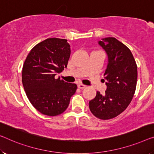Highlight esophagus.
<instances>
[{
    "mask_svg": "<svg viewBox=\"0 0 154 154\" xmlns=\"http://www.w3.org/2000/svg\"><path fill=\"white\" fill-rule=\"evenodd\" d=\"M77 87H78V88H79V89H84V88H86V86H84V85L82 84H79L77 85Z\"/></svg>",
    "mask_w": 154,
    "mask_h": 154,
    "instance_id": "esophagus-1",
    "label": "esophagus"
}]
</instances>
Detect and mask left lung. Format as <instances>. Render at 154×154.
<instances>
[{
	"label": "left lung",
	"instance_id": "8db88e82",
	"mask_svg": "<svg viewBox=\"0 0 154 154\" xmlns=\"http://www.w3.org/2000/svg\"><path fill=\"white\" fill-rule=\"evenodd\" d=\"M98 43L108 56L104 74L107 88L104 95L97 92L89 108L96 118L110 120L122 113L131 102L137 84V65L131 50L116 38H102Z\"/></svg>",
	"mask_w": 154,
	"mask_h": 154
}]
</instances>
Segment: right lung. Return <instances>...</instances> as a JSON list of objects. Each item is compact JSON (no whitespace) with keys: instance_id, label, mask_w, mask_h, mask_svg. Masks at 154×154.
I'll use <instances>...</instances> for the list:
<instances>
[{"instance_id":"obj_1","label":"right lung","mask_w":154,"mask_h":154,"mask_svg":"<svg viewBox=\"0 0 154 154\" xmlns=\"http://www.w3.org/2000/svg\"><path fill=\"white\" fill-rule=\"evenodd\" d=\"M70 56L67 40L58 38L41 41L27 56L23 66V85L29 102L41 113L56 116L63 113L76 92V84L54 77L67 67Z\"/></svg>"}]
</instances>
